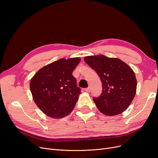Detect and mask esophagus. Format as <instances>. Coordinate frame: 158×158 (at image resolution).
Wrapping results in <instances>:
<instances>
[{"mask_svg": "<svg viewBox=\"0 0 158 158\" xmlns=\"http://www.w3.org/2000/svg\"><path fill=\"white\" fill-rule=\"evenodd\" d=\"M84 91H85V92H90V88L88 87V88H87L84 89Z\"/></svg>", "mask_w": 158, "mask_h": 158, "instance_id": "34e87169", "label": "esophagus"}]
</instances>
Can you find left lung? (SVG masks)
Instances as JSON below:
<instances>
[{"label": "left lung", "instance_id": "1", "mask_svg": "<svg viewBox=\"0 0 158 158\" xmlns=\"http://www.w3.org/2000/svg\"><path fill=\"white\" fill-rule=\"evenodd\" d=\"M84 61L102 81V93L93 99L99 111L107 116L125 111L136 92L137 81L133 70L121 59L103 55L85 56Z\"/></svg>", "mask_w": 158, "mask_h": 158}]
</instances>
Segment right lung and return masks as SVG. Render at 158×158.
Masks as SVG:
<instances>
[{
  "label": "right lung",
  "mask_w": 158,
  "mask_h": 158,
  "mask_svg": "<svg viewBox=\"0 0 158 158\" xmlns=\"http://www.w3.org/2000/svg\"><path fill=\"white\" fill-rule=\"evenodd\" d=\"M80 60L60 59L44 66L31 79L33 101L46 115L60 118L73 110L81 92L73 73Z\"/></svg>",
  "instance_id": "add662e5"
}]
</instances>
